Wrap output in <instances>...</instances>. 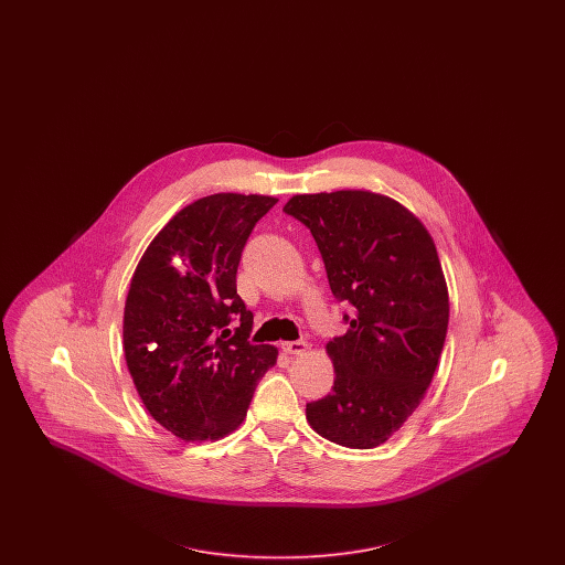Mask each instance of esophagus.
Returning a JSON list of instances; mask_svg holds the SVG:
<instances>
[{"mask_svg": "<svg viewBox=\"0 0 565 565\" xmlns=\"http://www.w3.org/2000/svg\"><path fill=\"white\" fill-rule=\"evenodd\" d=\"M281 350L290 355H300L309 350V345H307V341H286V343H281Z\"/></svg>", "mask_w": 565, "mask_h": 565, "instance_id": "obj_1", "label": "esophagus"}]
</instances>
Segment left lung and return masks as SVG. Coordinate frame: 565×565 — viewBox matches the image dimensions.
<instances>
[{"label":"left lung","instance_id":"8db88e82","mask_svg":"<svg viewBox=\"0 0 565 565\" xmlns=\"http://www.w3.org/2000/svg\"><path fill=\"white\" fill-rule=\"evenodd\" d=\"M284 212L311 231L332 295L350 305L348 332L326 345L332 392L307 404V422L330 443L373 449L424 401L445 345L436 245L398 201L369 190L296 194Z\"/></svg>","mask_w":565,"mask_h":565}]
</instances>
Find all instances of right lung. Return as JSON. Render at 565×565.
<instances>
[{
	"label": "right lung",
	"instance_id": "add662e5",
	"mask_svg": "<svg viewBox=\"0 0 565 565\" xmlns=\"http://www.w3.org/2000/svg\"><path fill=\"white\" fill-rule=\"evenodd\" d=\"M275 196L220 192L173 215L148 245L125 302V358L137 394L182 440L235 430L277 360L252 345L254 316L237 295V267Z\"/></svg>",
	"mask_w": 565,
	"mask_h": 565
}]
</instances>
